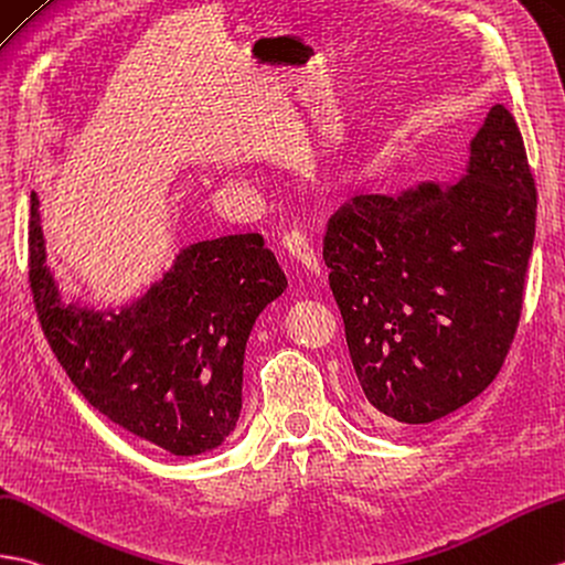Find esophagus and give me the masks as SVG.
<instances>
[{
    "mask_svg": "<svg viewBox=\"0 0 565 565\" xmlns=\"http://www.w3.org/2000/svg\"><path fill=\"white\" fill-rule=\"evenodd\" d=\"M281 245H284L288 259H291L300 271L310 274V277H320V262H318V257H315L312 247L308 245L306 235H300L298 231L286 233Z\"/></svg>",
    "mask_w": 565,
    "mask_h": 565,
    "instance_id": "1",
    "label": "esophagus"
}]
</instances>
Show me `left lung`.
Instances as JSON below:
<instances>
[{"mask_svg":"<svg viewBox=\"0 0 565 565\" xmlns=\"http://www.w3.org/2000/svg\"><path fill=\"white\" fill-rule=\"evenodd\" d=\"M534 221V178L503 105L455 180L353 196L332 216L324 265L377 422H438L493 383L518 330Z\"/></svg>","mask_w":565,"mask_h":565,"instance_id":"obj_1","label":"left lung"}]
</instances>
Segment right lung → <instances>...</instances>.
<instances>
[{"label":"right lung","instance_id":"1","mask_svg":"<svg viewBox=\"0 0 565 565\" xmlns=\"http://www.w3.org/2000/svg\"><path fill=\"white\" fill-rule=\"evenodd\" d=\"M29 262L43 332L90 406L170 455L212 452L228 440L253 324L288 286L262 235L182 247L141 296L105 308L62 294L31 192Z\"/></svg>","mask_w":565,"mask_h":565}]
</instances>
